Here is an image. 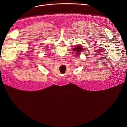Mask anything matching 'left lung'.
I'll list each match as a JSON object with an SVG mask.
<instances>
[{
	"mask_svg": "<svg viewBox=\"0 0 127 127\" xmlns=\"http://www.w3.org/2000/svg\"><path fill=\"white\" fill-rule=\"evenodd\" d=\"M83 50V48L82 46H76L73 49V51H76V55L77 56L80 55V53H81V52H82Z\"/></svg>",
	"mask_w": 127,
	"mask_h": 127,
	"instance_id": "8db88e82",
	"label": "left lung"
}]
</instances>
